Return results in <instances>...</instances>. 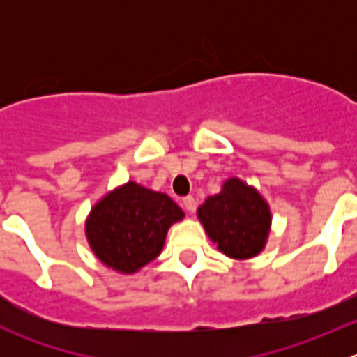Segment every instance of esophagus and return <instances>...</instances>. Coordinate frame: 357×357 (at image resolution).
<instances>
[{
  "mask_svg": "<svg viewBox=\"0 0 357 357\" xmlns=\"http://www.w3.org/2000/svg\"><path fill=\"white\" fill-rule=\"evenodd\" d=\"M195 207H197V202L193 197H185V199H183V208H185L186 212H193L195 211Z\"/></svg>",
  "mask_w": 357,
  "mask_h": 357,
  "instance_id": "obj_1",
  "label": "esophagus"
}]
</instances>
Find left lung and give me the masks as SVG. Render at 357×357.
I'll use <instances>...</instances> for the list:
<instances>
[{
  "label": "left lung",
  "mask_w": 357,
  "mask_h": 357,
  "mask_svg": "<svg viewBox=\"0 0 357 357\" xmlns=\"http://www.w3.org/2000/svg\"><path fill=\"white\" fill-rule=\"evenodd\" d=\"M205 233L225 255L250 259L261 254L271 228V211L261 193L238 178L222 183L218 195L197 211Z\"/></svg>",
  "instance_id": "8db88e82"
}]
</instances>
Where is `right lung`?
Returning a JSON list of instances; mask_svg holds the SVG:
<instances>
[{"label": "right lung", "instance_id": "obj_1", "mask_svg": "<svg viewBox=\"0 0 357 357\" xmlns=\"http://www.w3.org/2000/svg\"><path fill=\"white\" fill-rule=\"evenodd\" d=\"M183 218L171 197L128 181L96 202L86 219V238L103 264L131 275L160 254L167 229Z\"/></svg>", "mask_w": 357, "mask_h": 357}]
</instances>
